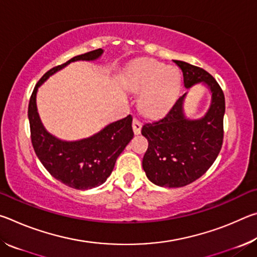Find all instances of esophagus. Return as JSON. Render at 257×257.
Wrapping results in <instances>:
<instances>
[{"mask_svg": "<svg viewBox=\"0 0 257 257\" xmlns=\"http://www.w3.org/2000/svg\"><path fill=\"white\" fill-rule=\"evenodd\" d=\"M133 129H134V134H135V135H139V134H141L142 122H141V121H139L137 118H134V120H133Z\"/></svg>", "mask_w": 257, "mask_h": 257, "instance_id": "1", "label": "esophagus"}]
</instances>
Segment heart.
<instances>
[{
  "label": "heart",
  "mask_w": 257,
  "mask_h": 257,
  "mask_svg": "<svg viewBox=\"0 0 257 257\" xmlns=\"http://www.w3.org/2000/svg\"><path fill=\"white\" fill-rule=\"evenodd\" d=\"M127 80L130 88L144 92L141 108L147 115L164 113L175 101L181 84V75L177 68L152 59H144L128 69Z\"/></svg>",
  "instance_id": "heart-1"
}]
</instances>
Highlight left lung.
<instances>
[{"label":"left lung","instance_id":"left-lung-1","mask_svg":"<svg viewBox=\"0 0 257 257\" xmlns=\"http://www.w3.org/2000/svg\"><path fill=\"white\" fill-rule=\"evenodd\" d=\"M181 69L186 88L203 82L212 93L211 106L201 119H187L182 95L162 118L146 122L142 135L149 141L143 169L153 184L178 188L202 177L219 155L223 143L224 94L204 69L173 61Z\"/></svg>","mask_w":257,"mask_h":257}]
</instances>
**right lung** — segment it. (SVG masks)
I'll return each instance as SVG.
<instances>
[{
    "label": "right lung",
    "mask_w": 257,
    "mask_h": 257,
    "mask_svg": "<svg viewBox=\"0 0 257 257\" xmlns=\"http://www.w3.org/2000/svg\"><path fill=\"white\" fill-rule=\"evenodd\" d=\"M103 54L97 49L77 55L61 66L52 68L35 86L28 105L30 137L35 153L47 171L68 187L90 189L104 184L114 168L115 161L134 137L133 116L107 124L101 132L76 142L61 141L46 132L36 106L37 89L47 78L75 61H94Z\"/></svg>",
    "instance_id": "1"
}]
</instances>
